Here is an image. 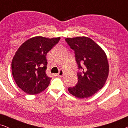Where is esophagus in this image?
Here are the masks:
<instances>
[{
    "label": "esophagus",
    "mask_w": 128,
    "mask_h": 128,
    "mask_svg": "<svg viewBox=\"0 0 128 128\" xmlns=\"http://www.w3.org/2000/svg\"><path fill=\"white\" fill-rule=\"evenodd\" d=\"M64 70H60L59 71V72L57 74V76L60 77V78H62V77H63V75H64Z\"/></svg>",
    "instance_id": "obj_1"
}]
</instances>
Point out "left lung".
<instances>
[{"label":"left lung","instance_id":"left-lung-1","mask_svg":"<svg viewBox=\"0 0 128 128\" xmlns=\"http://www.w3.org/2000/svg\"><path fill=\"white\" fill-rule=\"evenodd\" d=\"M72 50H74L78 69V82L68 91L78 98L93 96L106 83L109 73V64L104 50L93 40L86 36L65 39Z\"/></svg>","mask_w":128,"mask_h":128}]
</instances>
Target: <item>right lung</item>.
Instances as JSON below:
<instances>
[{"label": "right lung", "instance_id": "add662e5", "mask_svg": "<svg viewBox=\"0 0 128 128\" xmlns=\"http://www.w3.org/2000/svg\"><path fill=\"white\" fill-rule=\"evenodd\" d=\"M60 39L34 36L24 42L16 52L12 62V74L17 85L26 93L38 94L50 84L51 78L45 72L46 55Z\"/></svg>", "mask_w": 128, "mask_h": 128}]
</instances>
